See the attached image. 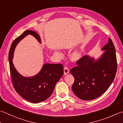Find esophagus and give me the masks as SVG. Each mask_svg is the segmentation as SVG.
Returning a JSON list of instances; mask_svg holds the SVG:
<instances>
[{"mask_svg":"<svg viewBox=\"0 0 123 123\" xmlns=\"http://www.w3.org/2000/svg\"><path fill=\"white\" fill-rule=\"evenodd\" d=\"M69 70L68 68L67 67H64V74H67L69 73Z\"/></svg>","mask_w":123,"mask_h":123,"instance_id":"34e87169","label":"esophagus"}]
</instances>
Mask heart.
<instances>
[{
  "mask_svg": "<svg viewBox=\"0 0 123 123\" xmlns=\"http://www.w3.org/2000/svg\"><path fill=\"white\" fill-rule=\"evenodd\" d=\"M55 54L58 55V56H61L62 55V53L60 52H56ZM81 56H82V54H81V52L80 51L75 50L73 53H72L71 55V58L73 61H77V60L80 59Z\"/></svg>",
  "mask_w": 123,
  "mask_h": 123,
  "instance_id": "b5f03b06",
  "label": "heart"
}]
</instances>
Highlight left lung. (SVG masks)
Returning <instances> with one entry per match:
<instances>
[{
	"instance_id": "1",
	"label": "left lung",
	"mask_w": 123,
	"mask_h": 123,
	"mask_svg": "<svg viewBox=\"0 0 123 123\" xmlns=\"http://www.w3.org/2000/svg\"><path fill=\"white\" fill-rule=\"evenodd\" d=\"M105 50L99 59L85 55L76 62L70 73L74 81L72 90L77 97L83 100H91L104 93L113 82L117 63L116 50L111 39L102 48Z\"/></svg>"
}]
</instances>
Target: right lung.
Wrapping results in <instances>:
<instances>
[{"mask_svg": "<svg viewBox=\"0 0 123 123\" xmlns=\"http://www.w3.org/2000/svg\"><path fill=\"white\" fill-rule=\"evenodd\" d=\"M28 35L33 36L41 43L40 36L32 30H26L12 43L8 59L12 81L14 88L21 97L32 103H39L47 99L53 92L55 85L64 74L61 64L46 63L36 75L25 77L22 76L14 66L12 60L16 45Z\"/></svg>", "mask_w": 123, "mask_h": 123, "instance_id": "1", "label": "right lung"}]
</instances>
